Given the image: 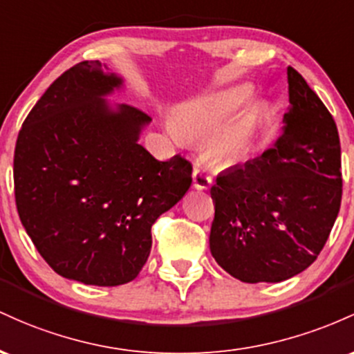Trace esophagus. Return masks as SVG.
Listing matches in <instances>:
<instances>
[{
  "label": "esophagus",
  "instance_id": "obj_1",
  "mask_svg": "<svg viewBox=\"0 0 354 354\" xmlns=\"http://www.w3.org/2000/svg\"><path fill=\"white\" fill-rule=\"evenodd\" d=\"M192 184L196 189H209L212 185V177L209 174H205L204 170L196 169L192 174Z\"/></svg>",
  "mask_w": 354,
  "mask_h": 354
}]
</instances>
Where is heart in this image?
Instances as JSON below:
<instances>
[{
    "mask_svg": "<svg viewBox=\"0 0 354 354\" xmlns=\"http://www.w3.org/2000/svg\"><path fill=\"white\" fill-rule=\"evenodd\" d=\"M254 95L252 85L241 83L190 100L178 109L176 120L167 122L170 135L180 144L187 138H205L207 152L217 160H234L248 150L261 117L259 103H249L242 112L222 126Z\"/></svg>",
    "mask_w": 354,
    "mask_h": 354,
    "instance_id": "heart-1",
    "label": "heart"
}]
</instances>
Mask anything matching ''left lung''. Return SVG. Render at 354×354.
Instances as JSON below:
<instances>
[{
  "mask_svg": "<svg viewBox=\"0 0 354 354\" xmlns=\"http://www.w3.org/2000/svg\"><path fill=\"white\" fill-rule=\"evenodd\" d=\"M283 133L263 156L221 172L209 245L242 283H281L319 256L339 212L341 149L331 113L292 66Z\"/></svg>",
  "mask_w": 354,
  "mask_h": 354,
  "instance_id": "left-lung-1",
  "label": "left lung"
}]
</instances>
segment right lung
Returning <instances> with one entry per match:
<instances>
[{
    "instance_id": "add662e5",
    "label": "right lung",
    "mask_w": 354,
    "mask_h": 354,
    "mask_svg": "<svg viewBox=\"0 0 354 354\" xmlns=\"http://www.w3.org/2000/svg\"><path fill=\"white\" fill-rule=\"evenodd\" d=\"M124 86L105 63L71 66L28 113L15 149L23 227L55 272L83 284L135 279L152 224L192 184L190 162H160L138 144L149 115L106 100Z\"/></svg>"
}]
</instances>
